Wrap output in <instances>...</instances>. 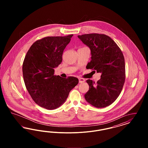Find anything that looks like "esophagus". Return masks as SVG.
Returning <instances> with one entry per match:
<instances>
[{"label":"esophagus","mask_w":148,"mask_h":148,"mask_svg":"<svg viewBox=\"0 0 148 148\" xmlns=\"http://www.w3.org/2000/svg\"><path fill=\"white\" fill-rule=\"evenodd\" d=\"M84 79H83V78H79V82L80 83H84Z\"/></svg>","instance_id":"esophagus-1"}]
</instances>
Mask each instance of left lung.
<instances>
[{
  "instance_id": "8db88e82",
  "label": "left lung",
  "mask_w": 148,
  "mask_h": 148,
  "mask_svg": "<svg viewBox=\"0 0 148 148\" xmlns=\"http://www.w3.org/2000/svg\"><path fill=\"white\" fill-rule=\"evenodd\" d=\"M77 36L91 50L92 59L87 64V69L101 73V78L97 83L90 79L86 80L89 89L85 99L99 108L110 106L119 97L125 83L123 54L108 35L92 33Z\"/></svg>"
}]
</instances>
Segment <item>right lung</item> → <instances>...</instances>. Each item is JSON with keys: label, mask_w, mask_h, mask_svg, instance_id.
I'll return each mask as SVG.
<instances>
[{"label": "right lung", "mask_w": 148, "mask_h": 148, "mask_svg": "<svg viewBox=\"0 0 148 148\" xmlns=\"http://www.w3.org/2000/svg\"><path fill=\"white\" fill-rule=\"evenodd\" d=\"M73 34L47 36L30 47L23 63L26 88L38 106L48 110L63 104L69 92L78 84L77 77L54 75V68L62 62V55Z\"/></svg>", "instance_id": "1"}]
</instances>
